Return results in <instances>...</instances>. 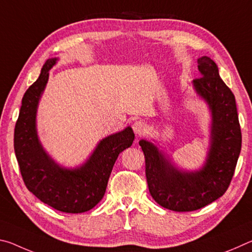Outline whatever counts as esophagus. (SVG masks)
<instances>
[{
  "instance_id": "34e87169",
  "label": "esophagus",
  "mask_w": 252,
  "mask_h": 252,
  "mask_svg": "<svg viewBox=\"0 0 252 252\" xmlns=\"http://www.w3.org/2000/svg\"><path fill=\"white\" fill-rule=\"evenodd\" d=\"M132 129H133L135 135H141L147 131V125L141 120L135 121L133 125H132Z\"/></svg>"
}]
</instances>
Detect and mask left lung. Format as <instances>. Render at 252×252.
Segmentation results:
<instances>
[{
    "label": "left lung",
    "instance_id": "1",
    "mask_svg": "<svg viewBox=\"0 0 252 252\" xmlns=\"http://www.w3.org/2000/svg\"><path fill=\"white\" fill-rule=\"evenodd\" d=\"M200 78L192 81L197 94L211 112L210 147L201 169H179L167 153L148 140L139 144L146 158V177L152 198L172 211H193L206 207L227 191L241 150V130L236 99L220 78L210 58L198 59Z\"/></svg>",
    "mask_w": 252,
    "mask_h": 252
}]
</instances>
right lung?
Here are the masks:
<instances>
[{"mask_svg":"<svg viewBox=\"0 0 252 252\" xmlns=\"http://www.w3.org/2000/svg\"><path fill=\"white\" fill-rule=\"evenodd\" d=\"M58 60H46L39 79L24 93L14 130V151L29 191L59 211L81 213L91 210L103 198L116 160L132 146L134 133L127 126L102 139L80 167L69 169L58 164L44 150L36 130L37 106L49 71Z\"/></svg>","mask_w":252,"mask_h":252,"instance_id":"obj_1","label":"right lung"}]
</instances>
